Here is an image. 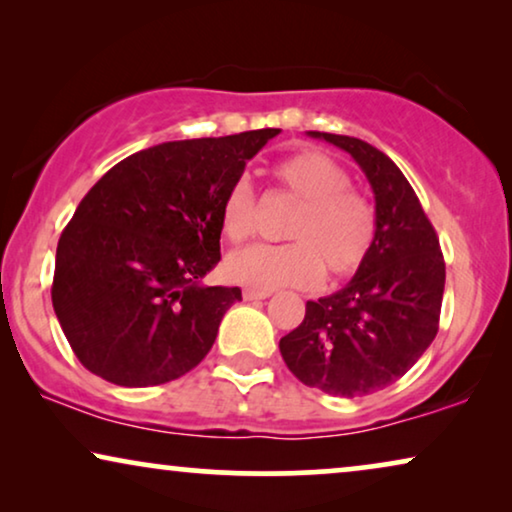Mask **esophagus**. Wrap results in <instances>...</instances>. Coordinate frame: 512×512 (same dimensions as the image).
Listing matches in <instances>:
<instances>
[{
	"label": "esophagus",
	"instance_id": "obj_1",
	"mask_svg": "<svg viewBox=\"0 0 512 512\" xmlns=\"http://www.w3.org/2000/svg\"><path fill=\"white\" fill-rule=\"evenodd\" d=\"M242 296H244V300H265V298H270V291H263V289H244L242 291Z\"/></svg>",
	"mask_w": 512,
	"mask_h": 512
}]
</instances>
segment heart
<instances>
[{
  "mask_svg": "<svg viewBox=\"0 0 512 512\" xmlns=\"http://www.w3.org/2000/svg\"><path fill=\"white\" fill-rule=\"evenodd\" d=\"M272 174L300 209L286 228V244H249L226 261L235 282L254 289L317 284L324 268L335 277H349L366 263L375 244V207L356 193L338 160L321 151H298L279 160ZM221 233L240 242L254 228V191L237 179L221 202Z\"/></svg>",
  "mask_w": 512,
  "mask_h": 512,
  "instance_id": "1",
  "label": "heart"
}]
</instances>
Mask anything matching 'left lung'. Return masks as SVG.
<instances>
[{
	"label": "left lung",
	"mask_w": 512,
	"mask_h": 512,
	"mask_svg": "<svg viewBox=\"0 0 512 512\" xmlns=\"http://www.w3.org/2000/svg\"><path fill=\"white\" fill-rule=\"evenodd\" d=\"M338 146L366 174L377 235L366 263L340 291L307 300L305 319L279 340L293 375L324 394L354 398L408 373L438 333L445 261L408 179L368 142L307 132Z\"/></svg>",
	"instance_id": "1"
}]
</instances>
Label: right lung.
I'll list each match as a JSON object with an SVG mask.
<instances>
[{
	"instance_id": "obj_1",
	"label": "right lung",
	"mask_w": 512,
	"mask_h": 512,
	"mask_svg": "<svg viewBox=\"0 0 512 512\" xmlns=\"http://www.w3.org/2000/svg\"><path fill=\"white\" fill-rule=\"evenodd\" d=\"M279 128L165 142L90 188L55 251L53 310L76 359L118 387L186 375L212 349L237 286L221 261V202Z\"/></svg>"
}]
</instances>
